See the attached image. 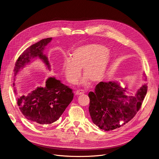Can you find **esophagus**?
Segmentation results:
<instances>
[{"label":"esophagus","instance_id":"1","mask_svg":"<svg viewBox=\"0 0 159 159\" xmlns=\"http://www.w3.org/2000/svg\"><path fill=\"white\" fill-rule=\"evenodd\" d=\"M85 93V91L83 90H78L75 92V95H82V94H84Z\"/></svg>","mask_w":159,"mask_h":159}]
</instances>
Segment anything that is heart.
Wrapping results in <instances>:
<instances>
[{
  "mask_svg": "<svg viewBox=\"0 0 159 159\" xmlns=\"http://www.w3.org/2000/svg\"><path fill=\"white\" fill-rule=\"evenodd\" d=\"M109 63L108 50L103 45L92 43L79 47L72 53L71 58H65L62 69L67 80L75 84L80 75V69L84 77L81 84H85L88 80L98 82L104 76Z\"/></svg>",
  "mask_w": 159,
  "mask_h": 159,
  "instance_id": "1",
  "label": "heart"
}]
</instances>
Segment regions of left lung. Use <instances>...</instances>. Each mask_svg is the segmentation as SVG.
<instances>
[{"label": "left lung", "mask_w": 159, "mask_h": 159, "mask_svg": "<svg viewBox=\"0 0 159 159\" xmlns=\"http://www.w3.org/2000/svg\"><path fill=\"white\" fill-rule=\"evenodd\" d=\"M125 89L117 82H101L94 92H89V112L93 122L100 129L110 131L124 125L141 108L147 85H143L135 96L127 95Z\"/></svg>", "instance_id": "obj_1"}]
</instances>
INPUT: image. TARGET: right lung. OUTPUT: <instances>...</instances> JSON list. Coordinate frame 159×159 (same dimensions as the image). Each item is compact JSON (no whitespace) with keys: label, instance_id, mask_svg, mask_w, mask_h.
I'll return each instance as SVG.
<instances>
[{"label":"right lung","instance_id":"right-lung-1","mask_svg":"<svg viewBox=\"0 0 159 159\" xmlns=\"http://www.w3.org/2000/svg\"><path fill=\"white\" fill-rule=\"evenodd\" d=\"M52 39V37L43 39L22 53L15 66V78L26 65L36 58L42 60L50 69L48 58L43 54V50ZM13 84L20 111L28 120L39 125H48L58 120L74 97L72 90L55 77H49L45 87H37L28 94L18 95L15 84Z\"/></svg>","mask_w":159,"mask_h":159}]
</instances>
